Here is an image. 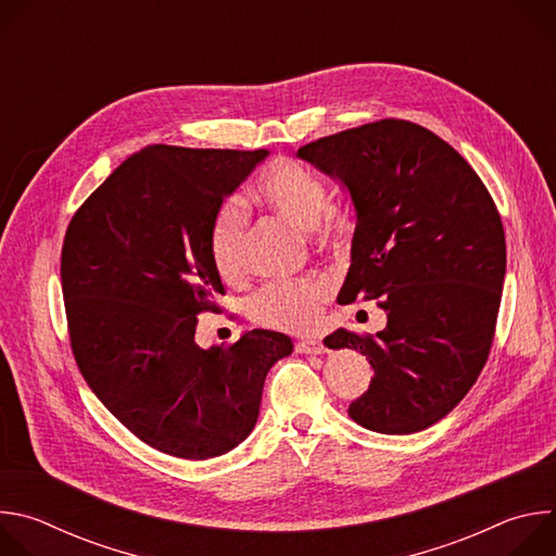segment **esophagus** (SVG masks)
<instances>
[{"label":"esophagus","mask_w":556,"mask_h":556,"mask_svg":"<svg viewBox=\"0 0 556 556\" xmlns=\"http://www.w3.org/2000/svg\"><path fill=\"white\" fill-rule=\"evenodd\" d=\"M296 352L301 354H324L326 352V345L321 341H299L296 343Z\"/></svg>","instance_id":"34e87169"}]
</instances>
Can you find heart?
Segmentation results:
<instances>
[{
  "mask_svg": "<svg viewBox=\"0 0 556 556\" xmlns=\"http://www.w3.org/2000/svg\"><path fill=\"white\" fill-rule=\"evenodd\" d=\"M251 198L270 213L312 230L319 244L332 253L345 251L354 230V206L330 200L328 182L294 157L279 155L260 174ZM249 222L235 200L224 202L211 226V257L226 281L240 279L247 264ZM330 283L321 277L273 281L247 301L249 319L262 328L303 334L319 324Z\"/></svg>",
  "mask_w": 556,
  "mask_h": 556,
  "instance_id": "heart-1",
  "label": "heart"
}]
</instances>
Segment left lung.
I'll return each instance as SVG.
<instances>
[{
    "label": "left lung",
    "instance_id": "obj_1",
    "mask_svg": "<svg viewBox=\"0 0 556 556\" xmlns=\"http://www.w3.org/2000/svg\"><path fill=\"white\" fill-rule=\"evenodd\" d=\"M337 176L356 206L352 266L341 294L380 299L387 328H345L326 345L374 367L350 405L378 433H416L457 407L484 369L506 275V235L482 178L433 131L382 118L299 147Z\"/></svg>",
    "mask_w": 556,
    "mask_h": 556
}]
</instances>
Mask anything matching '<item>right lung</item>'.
Listing matches in <instances>:
<instances>
[{
  "label": "right lung",
  "mask_w": 556,
  "mask_h": 556,
  "mask_svg": "<svg viewBox=\"0 0 556 556\" xmlns=\"http://www.w3.org/2000/svg\"><path fill=\"white\" fill-rule=\"evenodd\" d=\"M266 149L153 144L131 153L72 215L61 290L74 361L110 414L155 451L228 453L255 427L268 369L292 352L251 330L202 350L198 316L224 294L211 226Z\"/></svg>",
  "instance_id": "add662e5"
}]
</instances>
